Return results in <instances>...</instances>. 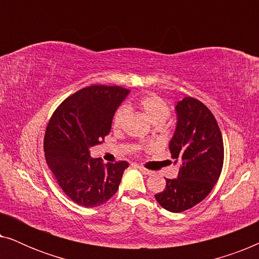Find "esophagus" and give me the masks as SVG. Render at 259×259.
<instances>
[{"mask_svg": "<svg viewBox=\"0 0 259 259\" xmlns=\"http://www.w3.org/2000/svg\"><path fill=\"white\" fill-rule=\"evenodd\" d=\"M139 171L143 173V175H146V176H148V175H152V171H150V169H147V168H145V167H143V166H139Z\"/></svg>", "mask_w": 259, "mask_h": 259, "instance_id": "1", "label": "esophagus"}]
</instances>
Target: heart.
<instances>
[{
  "instance_id": "1",
  "label": "heart",
  "mask_w": 259,
  "mask_h": 259,
  "mask_svg": "<svg viewBox=\"0 0 259 259\" xmlns=\"http://www.w3.org/2000/svg\"><path fill=\"white\" fill-rule=\"evenodd\" d=\"M130 108H138L153 125H162L169 116V107L160 97L155 94H148L132 102ZM128 112L125 107L116 109L112 120V127L114 131H120L125 123Z\"/></svg>"
}]
</instances>
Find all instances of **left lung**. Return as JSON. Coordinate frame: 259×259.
Returning <instances> with one entry per match:
<instances>
[{"mask_svg":"<svg viewBox=\"0 0 259 259\" xmlns=\"http://www.w3.org/2000/svg\"><path fill=\"white\" fill-rule=\"evenodd\" d=\"M175 109L177 126L168 147L180 166L178 177L165 178V190L154 197L161 207L177 213L200 203L213 189L223 168L224 145L218 123L203 102L186 97Z\"/></svg>","mask_w":259,"mask_h":259,"instance_id":"1","label":"left lung"}]
</instances>
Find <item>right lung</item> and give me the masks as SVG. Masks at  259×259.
<instances>
[{
	"label": "right lung",
	"mask_w": 259,
	"mask_h": 259,
	"mask_svg": "<svg viewBox=\"0 0 259 259\" xmlns=\"http://www.w3.org/2000/svg\"><path fill=\"white\" fill-rule=\"evenodd\" d=\"M130 90L95 84L82 88L56 108L45 134L46 161L60 187L74 203L100 206L114 196L127 161L102 164L90 148L111 132L112 120Z\"/></svg>",
	"instance_id": "1"
}]
</instances>
